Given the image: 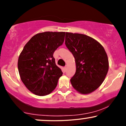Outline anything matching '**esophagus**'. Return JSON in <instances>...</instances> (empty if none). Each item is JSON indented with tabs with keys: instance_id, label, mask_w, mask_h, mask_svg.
Segmentation results:
<instances>
[{
	"instance_id": "1",
	"label": "esophagus",
	"mask_w": 126,
	"mask_h": 126,
	"mask_svg": "<svg viewBox=\"0 0 126 126\" xmlns=\"http://www.w3.org/2000/svg\"><path fill=\"white\" fill-rule=\"evenodd\" d=\"M64 69H65V70H66V69H67V65H66V66H64Z\"/></svg>"
}]
</instances>
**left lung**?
<instances>
[{
    "label": "left lung",
    "mask_w": 126,
    "mask_h": 126,
    "mask_svg": "<svg viewBox=\"0 0 126 126\" xmlns=\"http://www.w3.org/2000/svg\"><path fill=\"white\" fill-rule=\"evenodd\" d=\"M65 44L76 62V72L70 79L72 86L83 94L96 90L104 80L109 67L104 47L89 36L71 32H66Z\"/></svg>",
    "instance_id": "left-lung-1"
}]
</instances>
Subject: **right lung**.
I'll use <instances>...</instances> for the list:
<instances>
[{"label":"right lung","mask_w":126,"mask_h":126,"mask_svg":"<svg viewBox=\"0 0 126 126\" xmlns=\"http://www.w3.org/2000/svg\"><path fill=\"white\" fill-rule=\"evenodd\" d=\"M64 32H44L33 36L19 55L20 77L34 94L44 96L56 88L63 72L56 64L55 50L63 44Z\"/></svg>","instance_id":"add662e5"}]
</instances>
